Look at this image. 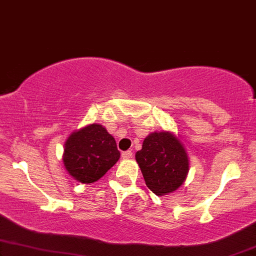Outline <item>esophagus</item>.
Listing matches in <instances>:
<instances>
[{
  "label": "esophagus",
  "mask_w": 256,
  "mask_h": 256,
  "mask_svg": "<svg viewBox=\"0 0 256 256\" xmlns=\"http://www.w3.org/2000/svg\"><path fill=\"white\" fill-rule=\"evenodd\" d=\"M132 156H133V153L131 152V150H126V152H123V153H122V158H123L124 160H128V159H131Z\"/></svg>",
  "instance_id": "esophagus-1"
}]
</instances>
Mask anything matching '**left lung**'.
<instances>
[{
  "label": "left lung",
  "mask_w": 256,
  "mask_h": 256,
  "mask_svg": "<svg viewBox=\"0 0 256 256\" xmlns=\"http://www.w3.org/2000/svg\"><path fill=\"white\" fill-rule=\"evenodd\" d=\"M146 186L158 196L175 192L186 181L189 160L181 142L170 132H153L136 153Z\"/></svg>",
  "instance_id": "obj_1"
}]
</instances>
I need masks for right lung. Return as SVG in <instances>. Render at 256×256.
<instances>
[{
  "label": "right lung",
  "instance_id": "right-lung-1",
  "mask_svg": "<svg viewBox=\"0 0 256 256\" xmlns=\"http://www.w3.org/2000/svg\"><path fill=\"white\" fill-rule=\"evenodd\" d=\"M116 140L106 128L90 124L72 133L66 140L64 164L81 183L98 181L120 159Z\"/></svg>",
  "mask_w": 256,
  "mask_h": 256
}]
</instances>
